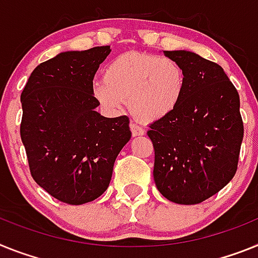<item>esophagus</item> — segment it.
<instances>
[{
    "label": "esophagus",
    "instance_id": "esophagus-1",
    "mask_svg": "<svg viewBox=\"0 0 258 258\" xmlns=\"http://www.w3.org/2000/svg\"><path fill=\"white\" fill-rule=\"evenodd\" d=\"M130 128H131V132H132V136H143L144 135V128L140 126H138V124H135V123H131L130 124Z\"/></svg>",
    "mask_w": 258,
    "mask_h": 258
}]
</instances>
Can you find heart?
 I'll return each instance as SVG.
<instances>
[{"label":"heart","mask_w":258,"mask_h":258,"mask_svg":"<svg viewBox=\"0 0 258 258\" xmlns=\"http://www.w3.org/2000/svg\"><path fill=\"white\" fill-rule=\"evenodd\" d=\"M184 87V71L176 61L128 51L106 64L104 80H96L92 92L105 110L120 113L128 102L132 115L153 123L175 110Z\"/></svg>","instance_id":"heart-1"}]
</instances>
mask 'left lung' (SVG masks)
Returning <instances> with one entry per match:
<instances>
[{"label":"left lung","mask_w":258,"mask_h":258,"mask_svg":"<svg viewBox=\"0 0 258 258\" xmlns=\"http://www.w3.org/2000/svg\"><path fill=\"white\" fill-rule=\"evenodd\" d=\"M182 66L185 87L178 107L151 124L157 189L175 204L216 195L237 169L244 128L240 98L219 64L188 50H165Z\"/></svg>","instance_id":"left-lung-1"}]
</instances>
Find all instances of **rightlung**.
<instances>
[{
  "label": "right lung",
  "mask_w": 258,
  "mask_h": 258,
  "mask_svg": "<svg viewBox=\"0 0 258 258\" xmlns=\"http://www.w3.org/2000/svg\"><path fill=\"white\" fill-rule=\"evenodd\" d=\"M110 46L62 51L31 74L21 96V138L35 182L62 203L82 205L109 187L113 167L130 142L127 116L96 111V71Z\"/></svg>",
  "instance_id": "1"
}]
</instances>
